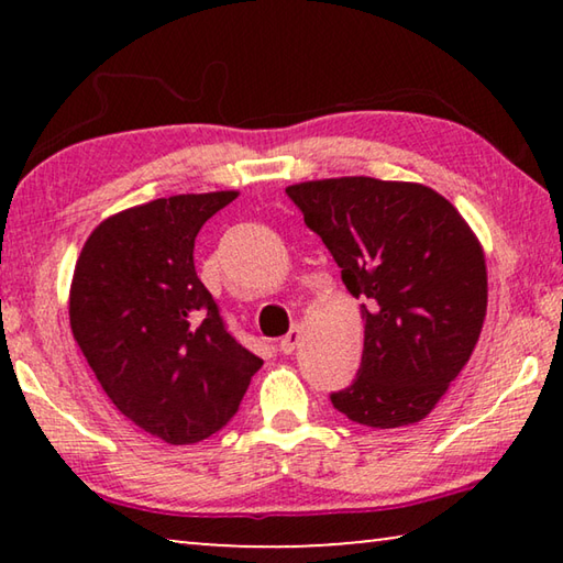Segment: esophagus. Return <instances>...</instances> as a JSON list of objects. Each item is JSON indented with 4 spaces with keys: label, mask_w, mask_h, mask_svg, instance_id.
Returning a JSON list of instances; mask_svg holds the SVG:
<instances>
[{
    "label": "esophagus",
    "mask_w": 563,
    "mask_h": 563,
    "mask_svg": "<svg viewBox=\"0 0 563 563\" xmlns=\"http://www.w3.org/2000/svg\"><path fill=\"white\" fill-rule=\"evenodd\" d=\"M300 340H302V330L300 328H292L288 335H285L280 342H278V347H280V352H285V355H292L295 352V347L300 345Z\"/></svg>",
    "instance_id": "esophagus-1"
}]
</instances>
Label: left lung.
<instances>
[{"mask_svg":"<svg viewBox=\"0 0 563 563\" xmlns=\"http://www.w3.org/2000/svg\"><path fill=\"white\" fill-rule=\"evenodd\" d=\"M362 300L365 347L338 412L373 430L432 412L470 362L487 316L479 238L437 190L342 176L285 188Z\"/></svg>","mask_w":563,"mask_h":563,"instance_id":"left-lung-1","label":"left lung"}]
</instances>
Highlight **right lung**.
I'll return each instance as SVG.
<instances>
[{"label": "right lung", "mask_w": 563, "mask_h": 563, "mask_svg": "<svg viewBox=\"0 0 563 563\" xmlns=\"http://www.w3.org/2000/svg\"><path fill=\"white\" fill-rule=\"evenodd\" d=\"M238 190L133 206L93 228L76 261L69 322L103 393L141 430L196 444L231 422L263 360L225 330L194 245Z\"/></svg>", "instance_id": "right-lung-1"}]
</instances>
